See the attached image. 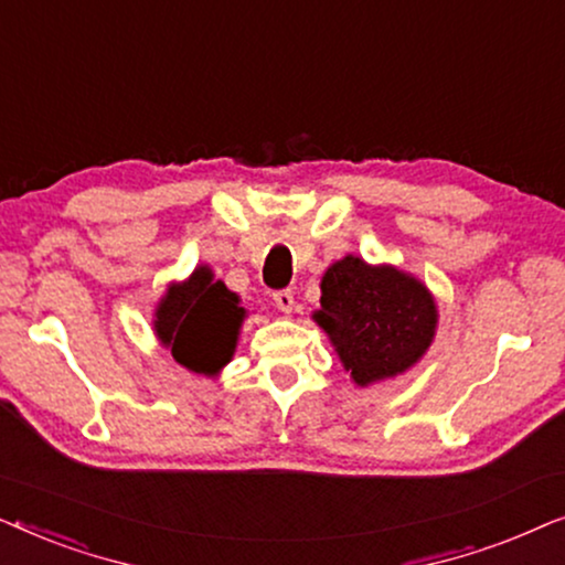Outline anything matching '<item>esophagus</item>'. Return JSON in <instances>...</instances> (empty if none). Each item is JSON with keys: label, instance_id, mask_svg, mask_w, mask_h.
I'll use <instances>...</instances> for the list:
<instances>
[{"label": "esophagus", "instance_id": "esophagus-1", "mask_svg": "<svg viewBox=\"0 0 565 565\" xmlns=\"http://www.w3.org/2000/svg\"><path fill=\"white\" fill-rule=\"evenodd\" d=\"M273 298H275V306L280 308L282 313H292V306H296V298H292L290 290H277Z\"/></svg>", "mask_w": 565, "mask_h": 565}]
</instances>
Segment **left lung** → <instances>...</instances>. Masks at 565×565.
Wrapping results in <instances>:
<instances>
[{
    "instance_id": "8db88e82",
    "label": "left lung",
    "mask_w": 565,
    "mask_h": 565,
    "mask_svg": "<svg viewBox=\"0 0 565 565\" xmlns=\"http://www.w3.org/2000/svg\"><path fill=\"white\" fill-rule=\"evenodd\" d=\"M437 303L419 277L358 254L337 259L321 277L313 321L360 388L404 375L435 342Z\"/></svg>"
}]
</instances>
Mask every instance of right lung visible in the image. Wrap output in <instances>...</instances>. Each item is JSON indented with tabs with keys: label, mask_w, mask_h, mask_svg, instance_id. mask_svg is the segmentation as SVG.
<instances>
[{
	"label": "right lung",
	"mask_w": 565,
	"mask_h": 565,
	"mask_svg": "<svg viewBox=\"0 0 565 565\" xmlns=\"http://www.w3.org/2000/svg\"><path fill=\"white\" fill-rule=\"evenodd\" d=\"M244 319L242 298L198 265L188 280L167 285L153 308V334L182 367L213 377L234 358Z\"/></svg>",
	"instance_id": "right-lung-1"
}]
</instances>
